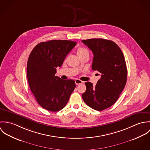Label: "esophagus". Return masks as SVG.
<instances>
[{
    "instance_id": "34e87169",
    "label": "esophagus",
    "mask_w": 150,
    "mask_h": 150,
    "mask_svg": "<svg viewBox=\"0 0 150 150\" xmlns=\"http://www.w3.org/2000/svg\"><path fill=\"white\" fill-rule=\"evenodd\" d=\"M75 83H76V85H79V84H80L83 83V81H81L80 80L76 79V80H75Z\"/></svg>"
}]
</instances>
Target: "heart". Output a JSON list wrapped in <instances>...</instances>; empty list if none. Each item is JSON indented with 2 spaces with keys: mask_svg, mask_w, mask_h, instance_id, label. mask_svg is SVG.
<instances>
[{
  "mask_svg": "<svg viewBox=\"0 0 150 150\" xmlns=\"http://www.w3.org/2000/svg\"><path fill=\"white\" fill-rule=\"evenodd\" d=\"M77 54L79 57L81 56V55H84V54H88L89 55V51L87 49H86L85 48L80 47L77 49Z\"/></svg>",
  "mask_w": 150,
  "mask_h": 150,
  "instance_id": "heart-1",
  "label": "heart"
}]
</instances>
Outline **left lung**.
Segmentation results:
<instances>
[{"label":"left lung","instance_id":"left-lung-1","mask_svg":"<svg viewBox=\"0 0 150 150\" xmlns=\"http://www.w3.org/2000/svg\"><path fill=\"white\" fill-rule=\"evenodd\" d=\"M82 42L93 54L92 69L101 76L96 86L86 82V89L82 98L89 107L102 111L116 102L125 86L128 71L125 58L120 48L112 41L91 39Z\"/></svg>","mask_w":150,"mask_h":150}]
</instances>
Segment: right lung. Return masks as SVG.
I'll return each instance as SVG.
<instances>
[{"label":"right lung","mask_w":150,"mask_h":150,"mask_svg":"<svg viewBox=\"0 0 150 150\" xmlns=\"http://www.w3.org/2000/svg\"><path fill=\"white\" fill-rule=\"evenodd\" d=\"M76 45L70 40H52L37 44L27 62L29 86L38 103L50 111L64 108L76 88L73 80L55 76L65 57Z\"/></svg>","instance_id":"obj_1"}]
</instances>
